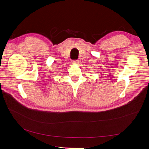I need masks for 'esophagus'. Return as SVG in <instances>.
<instances>
[{
    "label": "esophagus",
    "mask_w": 149,
    "mask_h": 149,
    "mask_svg": "<svg viewBox=\"0 0 149 149\" xmlns=\"http://www.w3.org/2000/svg\"><path fill=\"white\" fill-rule=\"evenodd\" d=\"M72 64H76V65H77L79 63V60H75V61H72Z\"/></svg>",
    "instance_id": "1"
}]
</instances>
